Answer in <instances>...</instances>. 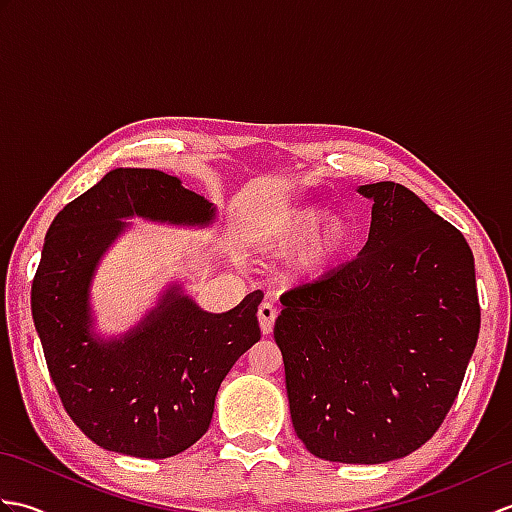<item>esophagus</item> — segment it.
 Segmentation results:
<instances>
[{
  "label": "esophagus",
  "mask_w": 512,
  "mask_h": 512,
  "mask_svg": "<svg viewBox=\"0 0 512 512\" xmlns=\"http://www.w3.org/2000/svg\"><path fill=\"white\" fill-rule=\"evenodd\" d=\"M277 308L273 306V303H259L257 308V317H259V325H262V332L264 334H273V328H275V321H277Z\"/></svg>",
  "instance_id": "34e87169"
}]
</instances>
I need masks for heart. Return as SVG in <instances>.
<instances>
[{"instance_id": "b5f03b06", "label": "heart", "mask_w": 512, "mask_h": 512, "mask_svg": "<svg viewBox=\"0 0 512 512\" xmlns=\"http://www.w3.org/2000/svg\"><path fill=\"white\" fill-rule=\"evenodd\" d=\"M323 215L325 209L319 204L297 206V209H286L275 215L266 228L268 242L275 248H292L315 233L311 234L313 237L297 262V270L303 275L319 273L345 253L356 237V222L350 213H332L317 231Z\"/></svg>"}]
</instances>
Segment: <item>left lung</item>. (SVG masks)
Returning a JSON list of instances; mask_svg holds the SVG:
<instances>
[{"instance_id": "8db88e82", "label": "left lung", "mask_w": 512, "mask_h": 512, "mask_svg": "<svg viewBox=\"0 0 512 512\" xmlns=\"http://www.w3.org/2000/svg\"><path fill=\"white\" fill-rule=\"evenodd\" d=\"M361 255L288 290L275 321L292 427L321 460L380 464L433 438L458 398L480 299L464 235L396 182Z\"/></svg>"}]
</instances>
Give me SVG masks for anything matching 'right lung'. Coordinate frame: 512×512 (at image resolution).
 <instances>
[{
  "mask_svg": "<svg viewBox=\"0 0 512 512\" xmlns=\"http://www.w3.org/2000/svg\"><path fill=\"white\" fill-rule=\"evenodd\" d=\"M129 215L206 224L213 206L162 171H110L52 220L30 306L50 378L76 427L107 451L162 460L209 429L224 376L262 336L264 292H250L224 314L171 292L143 328L99 343L90 334V279L123 231L118 217Z\"/></svg>",
  "mask_w": 512,
  "mask_h": 512,
  "instance_id": "obj_1",
  "label": "right lung"
}]
</instances>
